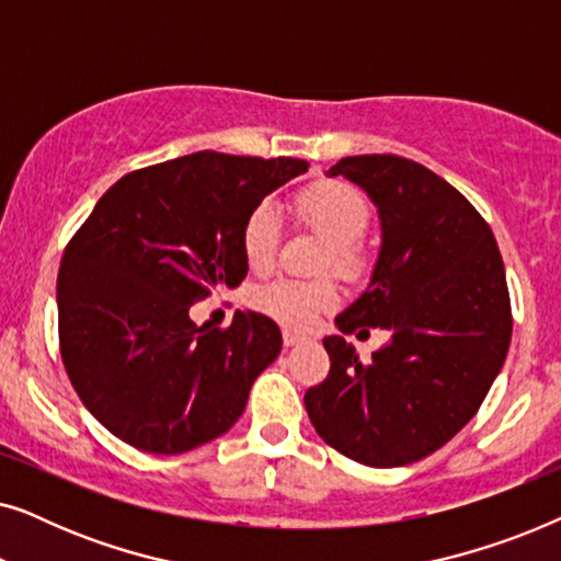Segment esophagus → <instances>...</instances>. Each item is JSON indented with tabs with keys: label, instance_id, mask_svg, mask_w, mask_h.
Here are the masks:
<instances>
[{
	"label": "esophagus",
	"instance_id": "obj_1",
	"mask_svg": "<svg viewBox=\"0 0 561 561\" xmlns=\"http://www.w3.org/2000/svg\"><path fill=\"white\" fill-rule=\"evenodd\" d=\"M306 336L304 334H296V332H288V329H283V344L286 347H298V344H304Z\"/></svg>",
	"mask_w": 561,
	"mask_h": 561
}]
</instances>
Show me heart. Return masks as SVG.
Wrapping results in <instances>:
<instances>
[{
    "label": "heart",
    "mask_w": 561,
    "mask_h": 561,
    "mask_svg": "<svg viewBox=\"0 0 561 561\" xmlns=\"http://www.w3.org/2000/svg\"><path fill=\"white\" fill-rule=\"evenodd\" d=\"M290 211L298 225L327 240L319 267H334L344 278H359L367 271L363 232L370 221V204L363 191L340 179H317L298 188L290 198ZM280 221L271 204H257L248 211L240 229V250L250 271L271 267L278 248ZM340 301L336 283L329 278L294 280L278 278L252 290V306L286 327L306 329L319 313L334 309Z\"/></svg>",
    "instance_id": "heart-1"
}]
</instances>
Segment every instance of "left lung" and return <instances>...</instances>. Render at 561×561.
<instances>
[{
	"label": "left lung",
	"instance_id": "8db88e82",
	"mask_svg": "<svg viewBox=\"0 0 561 561\" xmlns=\"http://www.w3.org/2000/svg\"><path fill=\"white\" fill-rule=\"evenodd\" d=\"M329 175L365 188L382 229L370 286L336 327H380L390 340L363 363L344 336H327L332 367L306 390V411L321 439L359 465L419 462L478 413L508 355L501 250L478 209L409 158L352 156Z\"/></svg>",
	"mask_w": 561,
	"mask_h": 561
}]
</instances>
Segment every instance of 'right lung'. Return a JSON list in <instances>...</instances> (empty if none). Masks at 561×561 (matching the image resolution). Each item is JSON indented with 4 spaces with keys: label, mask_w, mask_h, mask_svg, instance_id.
I'll return each mask as SVG.
<instances>
[{
    "label": "right lung",
    "mask_w": 561,
    "mask_h": 561,
    "mask_svg": "<svg viewBox=\"0 0 561 561\" xmlns=\"http://www.w3.org/2000/svg\"><path fill=\"white\" fill-rule=\"evenodd\" d=\"M298 158L191 152L114 183L58 271V340L71 386L122 442L181 455L242 416L283 336L263 313L196 327L188 309L248 275L252 206L306 173Z\"/></svg>",
    "instance_id": "1"
}]
</instances>
